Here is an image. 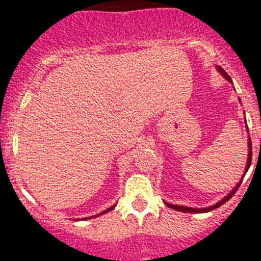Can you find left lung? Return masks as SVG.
I'll return each mask as SVG.
<instances>
[{"instance_id":"8db88e82","label":"left lung","mask_w":261,"mask_h":261,"mask_svg":"<svg viewBox=\"0 0 261 261\" xmlns=\"http://www.w3.org/2000/svg\"><path fill=\"white\" fill-rule=\"evenodd\" d=\"M216 69H217V71L220 72V74L224 76L225 79H226L227 82H230V83L233 84V82H231V78H230L229 75L226 74V71H225L224 69H222L221 66H216ZM239 102H241V98H239ZM246 119V118H245ZM246 128H247V133H248V127H247V122H246ZM251 159H252V144H251V139H250V136H248V154H247V165H246L245 168V173H243V175H242L241 180H239L238 183L236 185V187H234L231 191L229 192V194L225 196V198H222L221 200L217 201L216 204H213V205L211 206H206V208H191V206H185V205H178V204H170L168 203V201H164L165 203V205H168L169 208H171V210H174V211H179V212H187V213H205V212H210V211H213L216 210V208H218V206H221L222 204L226 203L227 200H229L231 196H233L234 194H236V191L238 190V187L241 186V183L242 180H243V178H245L246 173H247V170L250 169V165H251Z\"/></svg>"}]
</instances>
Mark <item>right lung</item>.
Segmentation results:
<instances>
[{"label":"right lung","instance_id":"right-lung-1","mask_svg":"<svg viewBox=\"0 0 261 261\" xmlns=\"http://www.w3.org/2000/svg\"><path fill=\"white\" fill-rule=\"evenodd\" d=\"M114 206H116V204H114V205H112V206H109V208H108V210L102 211L101 213H98V215H96V216H100V215H104V213H108V212H109V211L114 210ZM92 217H95V216H91V217H86V218H83V220H90V218H92Z\"/></svg>","mask_w":261,"mask_h":261}]
</instances>
